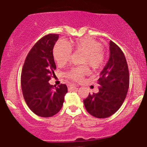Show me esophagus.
Segmentation results:
<instances>
[{
  "instance_id": "obj_1",
  "label": "esophagus",
  "mask_w": 147,
  "mask_h": 147,
  "mask_svg": "<svg viewBox=\"0 0 147 147\" xmlns=\"http://www.w3.org/2000/svg\"><path fill=\"white\" fill-rule=\"evenodd\" d=\"M67 87H68L69 90H71L74 88H76V86L74 85V84H69V85L67 86Z\"/></svg>"
}]
</instances>
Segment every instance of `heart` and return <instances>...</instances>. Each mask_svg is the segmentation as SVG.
<instances>
[{"mask_svg": "<svg viewBox=\"0 0 147 147\" xmlns=\"http://www.w3.org/2000/svg\"><path fill=\"white\" fill-rule=\"evenodd\" d=\"M72 51L83 52L82 63L89 64L93 69L102 66L105 59V54L100 43L89 37L80 38L67 43L58 42L53 47V57L59 65H64L69 61ZM89 69L87 65L73 67L65 72L66 78L75 82L81 81L83 77L88 74Z\"/></svg>", "mask_w": 147, "mask_h": 147, "instance_id": "obj_1", "label": "heart"}]
</instances>
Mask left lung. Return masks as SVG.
Here are the masks:
<instances>
[{
    "label": "left lung",
    "instance_id": "8db88e82",
    "mask_svg": "<svg viewBox=\"0 0 147 147\" xmlns=\"http://www.w3.org/2000/svg\"><path fill=\"white\" fill-rule=\"evenodd\" d=\"M110 57L98 79V93L88 94L83 103L87 111L96 118H107L116 113L126 98L129 75L125 54L110 41Z\"/></svg>",
    "mask_w": 147,
    "mask_h": 147
}]
</instances>
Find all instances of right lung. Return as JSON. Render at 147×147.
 Returning a JSON list of instances; mask_svg holds the SVG:
<instances>
[{
  "mask_svg": "<svg viewBox=\"0 0 147 147\" xmlns=\"http://www.w3.org/2000/svg\"><path fill=\"white\" fill-rule=\"evenodd\" d=\"M59 34L41 38L29 51L21 73L22 94L28 108L37 116L51 117L61 109L67 92L65 84L49 83L56 69L53 50Z\"/></svg>",
  "mask_w": 147,
  "mask_h": 147,
  "instance_id": "1",
  "label": "right lung"
}]
</instances>
